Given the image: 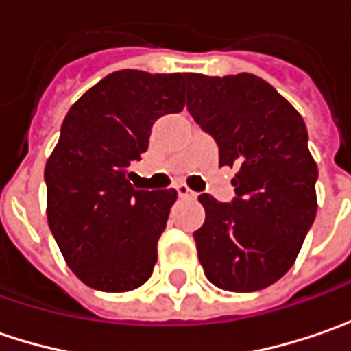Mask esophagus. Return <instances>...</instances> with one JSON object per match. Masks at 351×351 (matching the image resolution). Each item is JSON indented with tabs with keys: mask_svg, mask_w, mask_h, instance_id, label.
Listing matches in <instances>:
<instances>
[{
	"mask_svg": "<svg viewBox=\"0 0 351 351\" xmlns=\"http://www.w3.org/2000/svg\"><path fill=\"white\" fill-rule=\"evenodd\" d=\"M176 191H178V195L182 197V199H195L197 193L195 191H191L185 183H180V185H176Z\"/></svg>",
	"mask_w": 351,
	"mask_h": 351,
	"instance_id": "1",
	"label": "esophagus"
}]
</instances>
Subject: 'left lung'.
Returning <instances> with one entry per match:
<instances>
[{"instance_id":"1","label":"left lung","mask_w":351,"mask_h":351,"mask_svg":"<svg viewBox=\"0 0 351 351\" xmlns=\"http://www.w3.org/2000/svg\"><path fill=\"white\" fill-rule=\"evenodd\" d=\"M187 111L217 142L219 164L238 166L230 203L199 195V262L221 289H263L289 271L317 217L303 117L254 74L187 75Z\"/></svg>"}]
</instances>
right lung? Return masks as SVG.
<instances>
[{
	"instance_id": "1",
	"label": "right lung",
	"mask_w": 351,
	"mask_h": 351,
	"mask_svg": "<svg viewBox=\"0 0 351 351\" xmlns=\"http://www.w3.org/2000/svg\"><path fill=\"white\" fill-rule=\"evenodd\" d=\"M187 74L119 70L70 107L45 168L47 217L70 269L107 293L141 287L158 260L176 189L144 191L128 166L148 150L152 125L180 113Z\"/></svg>"
}]
</instances>
